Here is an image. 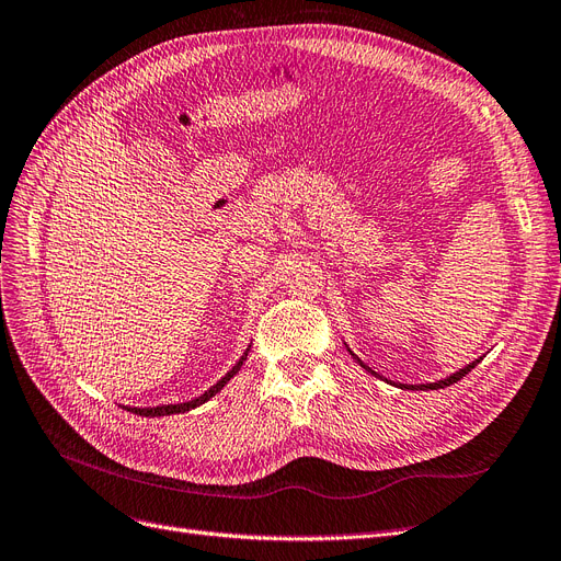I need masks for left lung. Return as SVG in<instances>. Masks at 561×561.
Segmentation results:
<instances>
[{
    "instance_id": "left-lung-1",
    "label": "left lung",
    "mask_w": 561,
    "mask_h": 561,
    "mask_svg": "<svg viewBox=\"0 0 561 561\" xmlns=\"http://www.w3.org/2000/svg\"><path fill=\"white\" fill-rule=\"evenodd\" d=\"M482 360V358H480ZM480 360H472L470 365H466L463 369H458L456 371V375H451V377H447V379H443V381H435V383H423V386H402V388H412V390H416V388H421V390H435V388H445V386H451V383H456V381H461L466 375H468V371L474 367V365H478ZM363 365V363H360ZM365 367V365H363ZM367 371H371L369 367H365ZM371 375H377V371H371Z\"/></svg>"
}]
</instances>
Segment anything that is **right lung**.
Wrapping results in <instances>:
<instances>
[{"mask_svg": "<svg viewBox=\"0 0 561 561\" xmlns=\"http://www.w3.org/2000/svg\"><path fill=\"white\" fill-rule=\"evenodd\" d=\"M250 351V348H248ZM248 351L241 355V360L236 363L227 375L219 379L215 386H210V390H206V393L203 396H198L196 400H190V402H180V404H163V407H147V410H140V407H130L128 412H133V414H140V416H171V414H180V412H190V410H194V407H198V404H203L206 400H210L215 393H219V390L225 388V383L236 375V371L241 369V365L245 363V358H248Z\"/></svg>", "mask_w": 561, "mask_h": 561, "instance_id": "right-lung-1", "label": "right lung"}]
</instances>
